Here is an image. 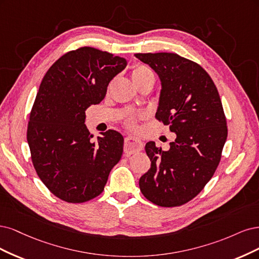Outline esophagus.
<instances>
[{"label":"esophagus","instance_id":"1","mask_svg":"<svg viewBox=\"0 0 259 259\" xmlns=\"http://www.w3.org/2000/svg\"><path fill=\"white\" fill-rule=\"evenodd\" d=\"M143 142H142L139 138L137 137H127L124 139V144H123V149L124 153L127 155L130 154H135L137 152H140L143 149Z\"/></svg>","mask_w":259,"mask_h":259}]
</instances>
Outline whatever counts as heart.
<instances>
[{"label":"heart","instance_id":"heart-1","mask_svg":"<svg viewBox=\"0 0 259 259\" xmlns=\"http://www.w3.org/2000/svg\"><path fill=\"white\" fill-rule=\"evenodd\" d=\"M131 76H132V80L135 81V84L137 86L142 84V82L147 81V80H154L153 71L149 68H147V66H145V65L136 66V68L132 70ZM127 126L129 128L135 127V121H133V119L130 118V119L127 120Z\"/></svg>","mask_w":259,"mask_h":259}]
</instances>
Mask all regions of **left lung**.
I'll use <instances>...</instances> for the list:
<instances>
[{
  "label": "left lung",
  "mask_w": 259,
  "mask_h": 259,
  "mask_svg": "<svg viewBox=\"0 0 259 259\" xmlns=\"http://www.w3.org/2000/svg\"><path fill=\"white\" fill-rule=\"evenodd\" d=\"M135 56L159 77L156 117L177 135L168 151L147 142L152 164L140 178V189L157 205H182L203 189L221 160L227 126L219 91L201 66L178 54Z\"/></svg>",
  "instance_id": "left-lung-1"
}]
</instances>
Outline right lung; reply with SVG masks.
Here are the masks:
<instances>
[{"instance_id": "right-lung-1", "label": "right lung", "mask_w": 259, "mask_h": 259, "mask_svg": "<svg viewBox=\"0 0 259 259\" xmlns=\"http://www.w3.org/2000/svg\"><path fill=\"white\" fill-rule=\"evenodd\" d=\"M126 66L122 57L81 47L59 58L40 82L27 140L40 181L63 201L99 196L120 160L122 136L108 130L94 141L85 111L102 101L110 81Z\"/></svg>"}]
</instances>
